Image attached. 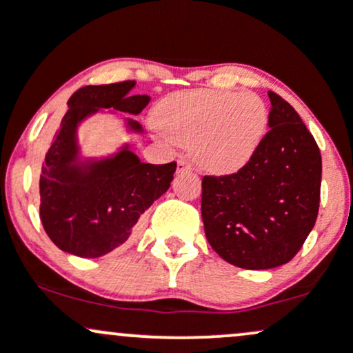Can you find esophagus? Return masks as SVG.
<instances>
[{"label":"esophagus","mask_w":353,"mask_h":353,"mask_svg":"<svg viewBox=\"0 0 353 353\" xmlns=\"http://www.w3.org/2000/svg\"><path fill=\"white\" fill-rule=\"evenodd\" d=\"M192 169V164L185 159H179L177 161V171H190Z\"/></svg>","instance_id":"1"}]
</instances>
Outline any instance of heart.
I'll use <instances>...</instances> for the list:
<instances>
[{
  "label": "heart",
  "mask_w": 353,
  "mask_h": 353,
  "mask_svg": "<svg viewBox=\"0 0 353 353\" xmlns=\"http://www.w3.org/2000/svg\"><path fill=\"white\" fill-rule=\"evenodd\" d=\"M157 128L212 172H234L257 152L269 123L265 103L255 92L190 89L165 98L154 112Z\"/></svg>",
  "instance_id": "heart-1"
}]
</instances>
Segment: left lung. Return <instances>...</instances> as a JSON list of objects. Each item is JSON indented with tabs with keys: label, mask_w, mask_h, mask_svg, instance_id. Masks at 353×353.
Returning a JSON list of instances; mask_svg holds the SVG:
<instances>
[{
	"label": "left lung",
	"mask_w": 353,
	"mask_h": 353,
	"mask_svg": "<svg viewBox=\"0 0 353 353\" xmlns=\"http://www.w3.org/2000/svg\"><path fill=\"white\" fill-rule=\"evenodd\" d=\"M269 131L237 172L202 177L210 247L249 270L292 261L319 214L322 156L297 111L269 91Z\"/></svg>",
	"instance_id": "8db88e82"
}]
</instances>
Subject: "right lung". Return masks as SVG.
I'll use <instances>...</instances> for the list:
<instances>
[{"mask_svg":"<svg viewBox=\"0 0 353 353\" xmlns=\"http://www.w3.org/2000/svg\"><path fill=\"white\" fill-rule=\"evenodd\" d=\"M134 81L84 86L68 99V112L59 123L44 156L39 174V219L48 237L64 252L91 259L123 245L139 217L169 189L177 163L145 164L134 152L121 151L88 169L72 164L79 121L99 108L139 114L149 96L128 94ZM131 128L139 131L136 121Z\"/></svg>","mask_w":353,"mask_h":353,"instance_id":"right-lung-1","label":"right lung"}]
</instances>
